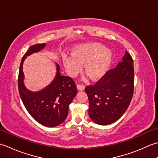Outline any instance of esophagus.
Returning a JSON list of instances; mask_svg holds the SVG:
<instances>
[{
    "instance_id": "esophagus-1",
    "label": "esophagus",
    "mask_w": 158,
    "mask_h": 158,
    "mask_svg": "<svg viewBox=\"0 0 158 158\" xmlns=\"http://www.w3.org/2000/svg\"><path fill=\"white\" fill-rule=\"evenodd\" d=\"M77 88H78L79 91H83V90H85V86L84 85H80V84H78V85H77Z\"/></svg>"
}]
</instances>
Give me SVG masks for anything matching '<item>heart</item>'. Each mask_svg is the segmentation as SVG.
I'll use <instances>...</instances> for the list:
<instances>
[{
	"label": "heart",
	"mask_w": 158,
	"mask_h": 158,
	"mask_svg": "<svg viewBox=\"0 0 158 158\" xmlns=\"http://www.w3.org/2000/svg\"><path fill=\"white\" fill-rule=\"evenodd\" d=\"M112 52L99 43L80 44L73 48L72 56H64V65L71 76H76L85 65V73L93 80L102 78L107 72Z\"/></svg>",
	"instance_id": "heart-1"
}]
</instances>
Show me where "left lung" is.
I'll return each mask as SVG.
<instances>
[{
  "label": "left lung",
  "instance_id": "1",
  "mask_svg": "<svg viewBox=\"0 0 158 158\" xmlns=\"http://www.w3.org/2000/svg\"><path fill=\"white\" fill-rule=\"evenodd\" d=\"M132 57L128 52L114 69L108 70L94 85L86 86L90 118L106 125L120 118L130 106L134 87Z\"/></svg>",
  "mask_w": 158,
  "mask_h": 158
}]
</instances>
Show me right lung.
I'll return each instance as SVG.
<instances>
[{"label":"right lung","mask_w":158,"mask_h":158,"mask_svg":"<svg viewBox=\"0 0 158 158\" xmlns=\"http://www.w3.org/2000/svg\"><path fill=\"white\" fill-rule=\"evenodd\" d=\"M46 44L31 46L21 60L18 75V90L26 109L38 123L46 127H55L65 120L69 105L77 94L75 82L69 76H61L60 67L56 63V75L47 87L37 92H32L24 85L23 63L27 56L39 52Z\"/></svg>","instance_id":"right-lung-1"}]
</instances>
